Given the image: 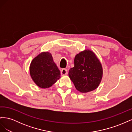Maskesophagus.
Segmentation results:
<instances>
[{"mask_svg":"<svg viewBox=\"0 0 132 132\" xmlns=\"http://www.w3.org/2000/svg\"><path fill=\"white\" fill-rule=\"evenodd\" d=\"M61 73L62 75H65L68 74V71L66 69H62L61 71Z\"/></svg>","mask_w":132,"mask_h":132,"instance_id":"obj_1","label":"esophagus"}]
</instances>
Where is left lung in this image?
Masks as SVG:
<instances>
[{
  "label": "left lung",
  "instance_id": "left-lung-1",
  "mask_svg": "<svg viewBox=\"0 0 132 132\" xmlns=\"http://www.w3.org/2000/svg\"><path fill=\"white\" fill-rule=\"evenodd\" d=\"M102 73L101 64L95 53L85 50L75 55L74 67L69 70V77L77 90L85 93L97 88Z\"/></svg>",
  "mask_w": 132,
  "mask_h": 132
}]
</instances>
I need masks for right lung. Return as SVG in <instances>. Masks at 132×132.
I'll return each mask as SVG.
<instances>
[{"instance_id":"obj_1","label":"right lung","mask_w":132,"mask_h":132,"mask_svg":"<svg viewBox=\"0 0 132 132\" xmlns=\"http://www.w3.org/2000/svg\"><path fill=\"white\" fill-rule=\"evenodd\" d=\"M31 77L41 88H48L60 78V71L49 52H42L35 57L30 67Z\"/></svg>"}]
</instances>
